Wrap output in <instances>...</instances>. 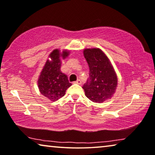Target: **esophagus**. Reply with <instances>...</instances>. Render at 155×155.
Wrapping results in <instances>:
<instances>
[{
	"instance_id": "1",
	"label": "esophagus",
	"mask_w": 155,
	"mask_h": 155,
	"mask_svg": "<svg viewBox=\"0 0 155 155\" xmlns=\"http://www.w3.org/2000/svg\"><path fill=\"white\" fill-rule=\"evenodd\" d=\"M74 84H81V80H77V81H74Z\"/></svg>"
}]
</instances>
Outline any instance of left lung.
Listing matches in <instances>:
<instances>
[{
  "instance_id": "8db88e82",
  "label": "left lung",
  "mask_w": 155,
  "mask_h": 155,
  "mask_svg": "<svg viewBox=\"0 0 155 155\" xmlns=\"http://www.w3.org/2000/svg\"><path fill=\"white\" fill-rule=\"evenodd\" d=\"M84 55L88 62L89 79L82 87L85 95L93 102L102 103L111 99L116 91L118 78L110 59L100 48H85Z\"/></svg>"
}]
</instances>
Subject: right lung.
I'll return each mask as SVG.
<instances>
[{"mask_svg":"<svg viewBox=\"0 0 155 155\" xmlns=\"http://www.w3.org/2000/svg\"><path fill=\"white\" fill-rule=\"evenodd\" d=\"M68 50L55 49L50 53L49 58L45 62L38 81L39 91L43 96L51 101L55 102L64 96L67 89L71 86L68 77L60 70L62 60L69 56Z\"/></svg>","mask_w":155,"mask_h":155,"instance_id":"1","label":"right lung"}]
</instances>
